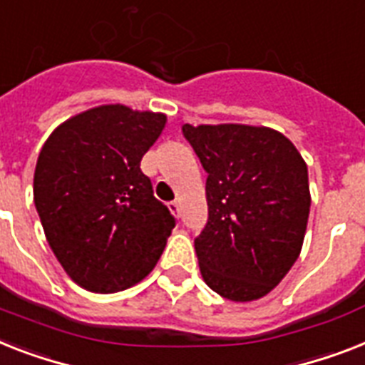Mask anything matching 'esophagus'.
I'll return each instance as SVG.
<instances>
[{"mask_svg":"<svg viewBox=\"0 0 365 365\" xmlns=\"http://www.w3.org/2000/svg\"><path fill=\"white\" fill-rule=\"evenodd\" d=\"M168 208H170V212H173L176 217H180V213H182V204L178 202V200H173V202L168 204Z\"/></svg>","mask_w":365,"mask_h":365,"instance_id":"1","label":"esophagus"}]
</instances>
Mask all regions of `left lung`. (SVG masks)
I'll return each instance as SVG.
<instances>
[{"label":"left lung","mask_w":365,"mask_h":365,"mask_svg":"<svg viewBox=\"0 0 365 365\" xmlns=\"http://www.w3.org/2000/svg\"><path fill=\"white\" fill-rule=\"evenodd\" d=\"M208 173V223L195 240L206 285L253 302L298 259L309 217L307 165L275 129L244 123L182 127Z\"/></svg>","instance_id":"left-lung-1"}]
</instances>
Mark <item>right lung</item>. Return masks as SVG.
Segmentation results:
<instances>
[{
    "label": "right lung",
    "mask_w": 365,
    "mask_h": 365,
    "mask_svg": "<svg viewBox=\"0 0 365 365\" xmlns=\"http://www.w3.org/2000/svg\"><path fill=\"white\" fill-rule=\"evenodd\" d=\"M167 123L163 112L101 105L59 123L38 153L34 200L56 259L82 289L136 285L174 229L140 170Z\"/></svg>",
    "instance_id": "1"
}]
</instances>
